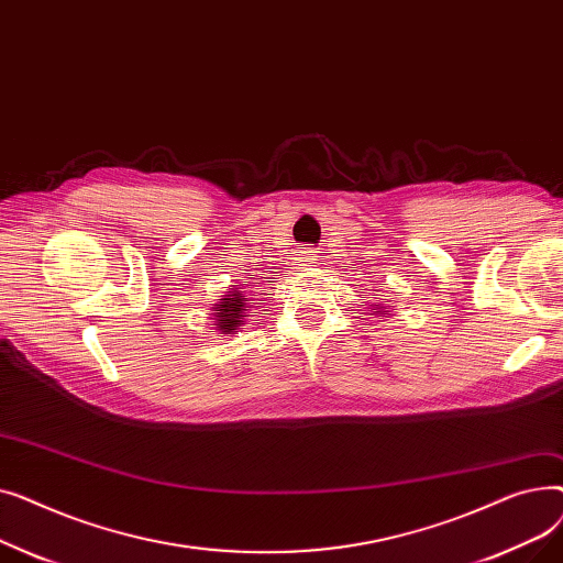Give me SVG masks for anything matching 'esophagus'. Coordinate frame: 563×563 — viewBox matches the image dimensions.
Wrapping results in <instances>:
<instances>
[{"mask_svg":"<svg viewBox=\"0 0 563 563\" xmlns=\"http://www.w3.org/2000/svg\"><path fill=\"white\" fill-rule=\"evenodd\" d=\"M314 260H317V255H314V251H301V257H299V262H301V266H312L314 264Z\"/></svg>","mask_w":563,"mask_h":563,"instance_id":"esophagus-1","label":"esophagus"}]
</instances>
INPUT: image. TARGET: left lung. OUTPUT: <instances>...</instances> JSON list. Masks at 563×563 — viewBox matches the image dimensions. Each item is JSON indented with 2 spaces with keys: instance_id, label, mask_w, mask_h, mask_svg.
Here are the masks:
<instances>
[{
  "instance_id": "left-lung-1",
  "label": "left lung",
  "mask_w": 563,
  "mask_h": 563,
  "mask_svg": "<svg viewBox=\"0 0 563 563\" xmlns=\"http://www.w3.org/2000/svg\"><path fill=\"white\" fill-rule=\"evenodd\" d=\"M378 312H380V310H378Z\"/></svg>"
}]
</instances>
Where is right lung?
Listing matches in <instances>:
<instances>
[{
    "label": "right lung",
    "instance_id": "obj_1",
    "mask_svg": "<svg viewBox=\"0 0 563 563\" xmlns=\"http://www.w3.org/2000/svg\"><path fill=\"white\" fill-rule=\"evenodd\" d=\"M246 303L242 299L240 289H232L230 294H225V299H219L217 308H214V317H217V331H221L223 335H232L236 333V327H242V319Z\"/></svg>",
    "mask_w": 563,
    "mask_h": 563
}]
</instances>
